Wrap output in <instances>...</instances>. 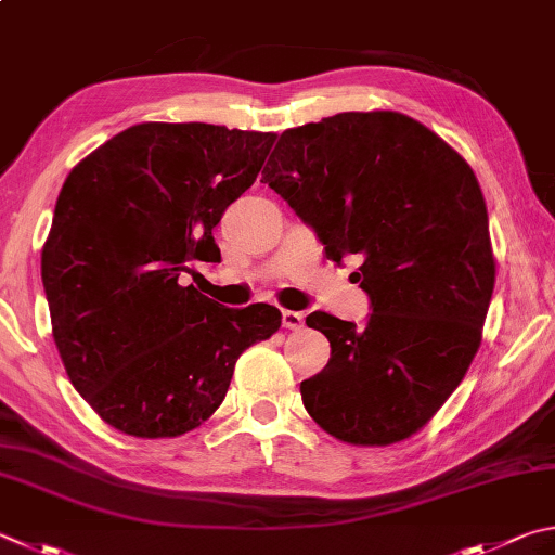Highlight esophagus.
I'll return each mask as SVG.
<instances>
[{"label":"esophagus","instance_id":"34e87169","mask_svg":"<svg viewBox=\"0 0 555 555\" xmlns=\"http://www.w3.org/2000/svg\"><path fill=\"white\" fill-rule=\"evenodd\" d=\"M281 322H284L286 330H300V327H304V322H306V315H304V312H298V310H284V312H281Z\"/></svg>","mask_w":555,"mask_h":555}]
</instances>
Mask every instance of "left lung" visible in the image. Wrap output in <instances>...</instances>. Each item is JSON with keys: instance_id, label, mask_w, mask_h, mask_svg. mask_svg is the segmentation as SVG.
<instances>
[{"instance_id": "obj_1", "label": "left lung", "mask_w": 555, "mask_h": 555, "mask_svg": "<svg viewBox=\"0 0 555 555\" xmlns=\"http://www.w3.org/2000/svg\"><path fill=\"white\" fill-rule=\"evenodd\" d=\"M325 255H361L364 327L312 312L327 366L300 383L308 415L347 444L415 435L466 376L495 288L488 208L466 159L398 111H347L281 133L261 172Z\"/></svg>"}]
</instances>
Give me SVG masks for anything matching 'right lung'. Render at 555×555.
<instances>
[{
	"mask_svg": "<svg viewBox=\"0 0 555 555\" xmlns=\"http://www.w3.org/2000/svg\"><path fill=\"white\" fill-rule=\"evenodd\" d=\"M274 133L138 124L67 175L40 255L53 339L106 425L179 437L223 402L235 361L281 327L274 306L225 308L181 284L220 261L214 228L255 184Z\"/></svg>",
	"mask_w": 555,
	"mask_h": 555,
	"instance_id": "obj_1",
	"label": "right lung"
}]
</instances>
